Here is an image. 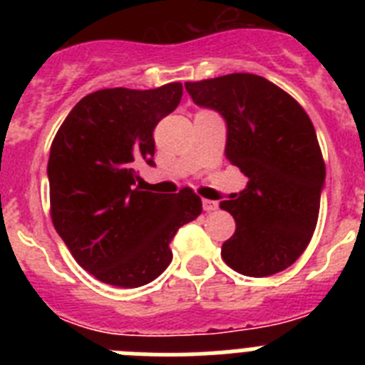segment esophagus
<instances>
[{"label":"esophagus","mask_w":365,"mask_h":365,"mask_svg":"<svg viewBox=\"0 0 365 365\" xmlns=\"http://www.w3.org/2000/svg\"><path fill=\"white\" fill-rule=\"evenodd\" d=\"M217 208V201H210V199H202V210L214 212Z\"/></svg>","instance_id":"esophagus-1"}]
</instances>
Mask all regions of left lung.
Returning <instances> with one entry per match:
<instances>
[{
	"mask_svg": "<svg viewBox=\"0 0 365 365\" xmlns=\"http://www.w3.org/2000/svg\"><path fill=\"white\" fill-rule=\"evenodd\" d=\"M185 87L195 104L227 120V159L248 177L243 192L221 201L235 219L222 259L254 278L282 272L307 248L320 212L325 163L311 118L257 74L232 73Z\"/></svg>",
	"mask_w": 365,
	"mask_h": 365,
	"instance_id": "1",
	"label": "left lung"
}]
</instances>
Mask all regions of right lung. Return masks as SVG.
<instances>
[{"label":"right lung","mask_w":365,"mask_h":365,"mask_svg":"<svg viewBox=\"0 0 365 365\" xmlns=\"http://www.w3.org/2000/svg\"><path fill=\"white\" fill-rule=\"evenodd\" d=\"M182 83L100 89L71 109L51 144V219L82 269L122 289L153 282L172 261L173 235L202 212L192 188H135L153 166V130L179 106Z\"/></svg>","instance_id":"add662e5"}]
</instances>
